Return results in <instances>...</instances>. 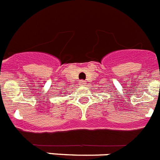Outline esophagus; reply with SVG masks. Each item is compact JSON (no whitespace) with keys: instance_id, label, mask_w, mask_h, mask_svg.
<instances>
[{"instance_id":"1","label":"esophagus","mask_w":160,"mask_h":160,"mask_svg":"<svg viewBox=\"0 0 160 160\" xmlns=\"http://www.w3.org/2000/svg\"><path fill=\"white\" fill-rule=\"evenodd\" d=\"M79 83H80V85H81V86H85L86 83H87V82H86L85 81H80V82H79Z\"/></svg>"}]
</instances>
